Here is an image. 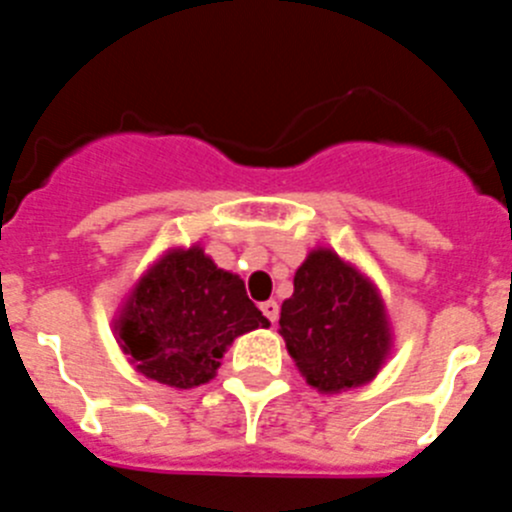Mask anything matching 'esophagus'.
<instances>
[{"label": "esophagus", "instance_id": "obj_1", "mask_svg": "<svg viewBox=\"0 0 512 512\" xmlns=\"http://www.w3.org/2000/svg\"><path fill=\"white\" fill-rule=\"evenodd\" d=\"M261 312H264L271 323H277V320H279V305L274 300H266L264 305H261Z\"/></svg>", "mask_w": 512, "mask_h": 512}]
</instances>
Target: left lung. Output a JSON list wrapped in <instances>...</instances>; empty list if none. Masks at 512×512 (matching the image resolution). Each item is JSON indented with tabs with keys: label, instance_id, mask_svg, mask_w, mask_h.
I'll use <instances>...</instances> for the list:
<instances>
[{
	"label": "left lung",
	"instance_id": "1",
	"mask_svg": "<svg viewBox=\"0 0 512 512\" xmlns=\"http://www.w3.org/2000/svg\"><path fill=\"white\" fill-rule=\"evenodd\" d=\"M279 336L310 387L323 395L369 384L392 354L377 284L330 248H312L282 302Z\"/></svg>",
	"mask_w": 512,
	"mask_h": 512
}]
</instances>
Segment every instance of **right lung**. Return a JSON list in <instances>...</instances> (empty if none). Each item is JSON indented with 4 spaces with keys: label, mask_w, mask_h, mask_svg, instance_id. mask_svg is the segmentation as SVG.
<instances>
[{
    "label": "right lung",
    "mask_w": 512,
    "mask_h": 512,
    "mask_svg": "<svg viewBox=\"0 0 512 512\" xmlns=\"http://www.w3.org/2000/svg\"><path fill=\"white\" fill-rule=\"evenodd\" d=\"M112 323L135 372L174 390L215 379L235 338L269 328L248 300L243 279L217 269L200 243L161 253L117 307Z\"/></svg>",
    "instance_id": "1"
}]
</instances>
